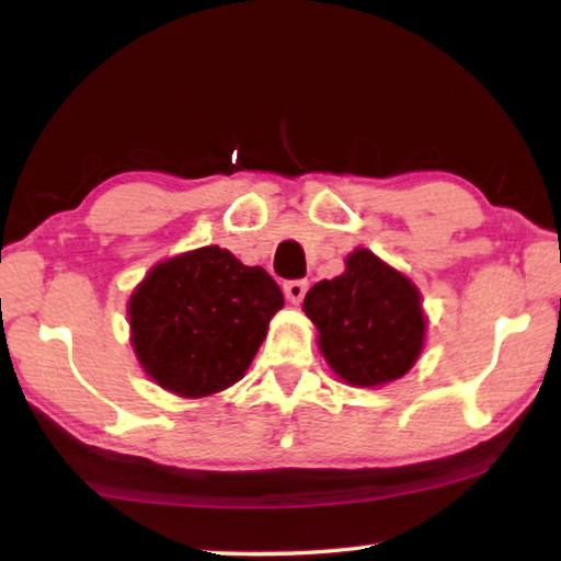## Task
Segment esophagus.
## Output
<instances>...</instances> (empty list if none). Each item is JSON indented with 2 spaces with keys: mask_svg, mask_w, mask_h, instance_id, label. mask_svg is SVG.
<instances>
[{
  "mask_svg": "<svg viewBox=\"0 0 561 561\" xmlns=\"http://www.w3.org/2000/svg\"><path fill=\"white\" fill-rule=\"evenodd\" d=\"M309 289L307 279H291L284 282V297H287L291 304H299L304 299V294Z\"/></svg>",
  "mask_w": 561,
  "mask_h": 561,
  "instance_id": "esophagus-1",
  "label": "esophagus"
}]
</instances>
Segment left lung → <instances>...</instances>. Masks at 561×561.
Wrapping results in <instances>:
<instances>
[{
	"label": "left lung",
	"mask_w": 561,
	"mask_h": 561,
	"mask_svg": "<svg viewBox=\"0 0 561 561\" xmlns=\"http://www.w3.org/2000/svg\"><path fill=\"white\" fill-rule=\"evenodd\" d=\"M304 311L319 329L321 354L351 386L391 383L423 351L421 291L364 247L348 254L344 274L307 291Z\"/></svg>",
	"instance_id": "left-lung-1"
}]
</instances>
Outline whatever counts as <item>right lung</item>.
Wrapping results in <instances>:
<instances>
[{
  "label": "right lung",
  "mask_w": 561,
  "mask_h": 561,
  "mask_svg": "<svg viewBox=\"0 0 561 561\" xmlns=\"http://www.w3.org/2000/svg\"><path fill=\"white\" fill-rule=\"evenodd\" d=\"M282 307V289L262 267L201 247L156 264L130 294V344L160 388L213 396L244 376Z\"/></svg>",
  "instance_id": "obj_1"
}]
</instances>
